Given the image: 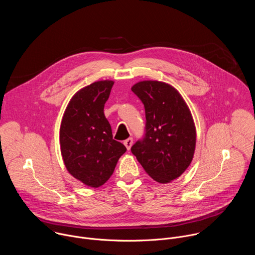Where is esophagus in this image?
Here are the masks:
<instances>
[{
	"label": "esophagus",
	"mask_w": 255,
	"mask_h": 255,
	"mask_svg": "<svg viewBox=\"0 0 255 255\" xmlns=\"http://www.w3.org/2000/svg\"><path fill=\"white\" fill-rule=\"evenodd\" d=\"M132 144H133V138H128V139H126V140L124 141V145L126 146L127 150H130V148H131V146H132Z\"/></svg>",
	"instance_id": "1"
}]
</instances>
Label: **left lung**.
<instances>
[{
  "mask_svg": "<svg viewBox=\"0 0 255 255\" xmlns=\"http://www.w3.org/2000/svg\"><path fill=\"white\" fill-rule=\"evenodd\" d=\"M145 109V135L131 147L144 170L159 184L177 178L191 164L196 127L190 109L170 85L143 81L131 88Z\"/></svg>",
  "mask_w": 255,
  "mask_h": 255,
  "instance_id": "1",
  "label": "left lung"
}]
</instances>
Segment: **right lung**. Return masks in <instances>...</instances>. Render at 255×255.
Returning a JSON list of instances; mask_svg holds the SVG:
<instances>
[{"label": "right lung", "instance_id": "add662e5", "mask_svg": "<svg viewBox=\"0 0 255 255\" xmlns=\"http://www.w3.org/2000/svg\"><path fill=\"white\" fill-rule=\"evenodd\" d=\"M113 81L81 89L65 109L59 131L60 151L67 171L83 184L99 188L113 174L126 147L113 139L104 107Z\"/></svg>", "mask_w": 255, "mask_h": 255}]
</instances>
